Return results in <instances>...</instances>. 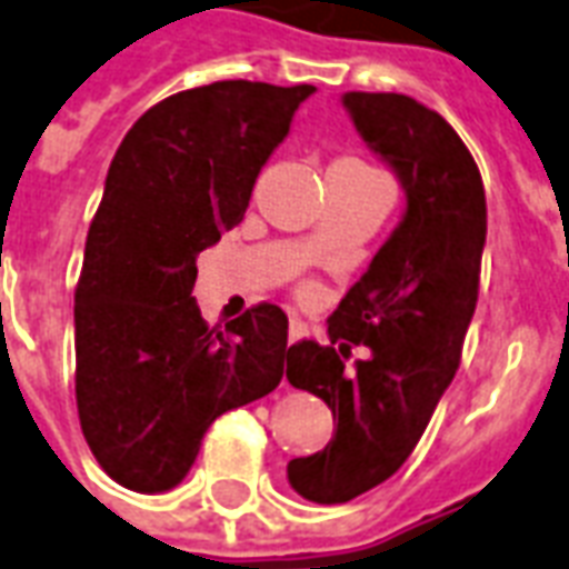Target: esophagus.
I'll use <instances>...</instances> for the list:
<instances>
[{"mask_svg": "<svg viewBox=\"0 0 569 569\" xmlns=\"http://www.w3.org/2000/svg\"><path fill=\"white\" fill-rule=\"evenodd\" d=\"M301 337H307V325H303L301 319H292V322H289V346L301 340Z\"/></svg>", "mask_w": 569, "mask_h": 569, "instance_id": "obj_1", "label": "esophagus"}]
</instances>
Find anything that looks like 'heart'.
Returning <instances> with one entry per match:
<instances>
[{
	"mask_svg": "<svg viewBox=\"0 0 569 569\" xmlns=\"http://www.w3.org/2000/svg\"><path fill=\"white\" fill-rule=\"evenodd\" d=\"M337 163H349V167H361V169H370V167H363L361 160H352V158H342V160H337Z\"/></svg>",
	"mask_w": 569,
	"mask_h": 569,
	"instance_id": "obj_1",
	"label": "heart"
}]
</instances>
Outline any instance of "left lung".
<instances>
[{"mask_svg":"<svg viewBox=\"0 0 569 569\" xmlns=\"http://www.w3.org/2000/svg\"><path fill=\"white\" fill-rule=\"evenodd\" d=\"M342 107L397 169L406 214L328 319L331 346L301 340L286 352V379L337 420L325 450L286 468L316 505H346L411 457L459 370L487 244L480 169L439 112L393 92H349ZM352 345L371 358L346 368Z\"/></svg>","mask_w":569,"mask_h":569,"instance_id":"obj_1","label":"left lung"}]
</instances>
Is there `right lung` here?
I'll use <instances>...</instances> for the list:
<instances>
[{"label": "right lung", "mask_w": 569, "mask_h": 569, "mask_svg": "<svg viewBox=\"0 0 569 569\" xmlns=\"http://www.w3.org/2000/svg\"><path fill=\"white\" fill-rule=\"evenodd\" d=\"M313 92L220 80L169 94L112 158L73 292V346L82 436L121 487L181 483L214 418L283 379V310L262 301L217 331L193 283L197 256L244 217L259 169Z\"/></svg>", "instance_id": "right-lung-1"}]
</instances>
